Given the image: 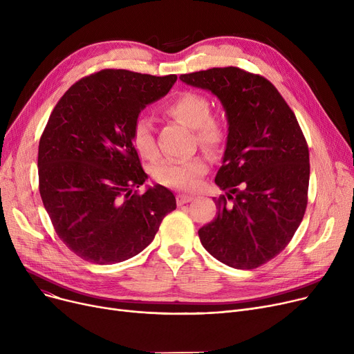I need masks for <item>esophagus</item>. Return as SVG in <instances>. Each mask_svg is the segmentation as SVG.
<instances>
[{
    "mask_svg": "<svg viewBox=\"0 0 354 354\" xmlns=\"http://www.w3.org/2000/svg\"><path fill=\"white\" fill-rule=\"evenodd\" d=\"M191 201H194V196H192V195L179 194V195L176 196V202H178V205H179V207L185 205V203H188V202H191Z\"/></svg>",
    "mask_w": 354,
    "mask_h": 354,
    "instance_id": "obj_1",
    "label": "esophagus"
}]
</instances>
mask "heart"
Returning a JSON list of instances; mask_svg holds the SVG:
<instances>
[{"mask_svg":"<svg viewBox=\"0 0 354 354\" xmlns=\"http://www.w3.org/2000/svg\"><path fill=\"white\" fill-rule=\"evenodd\" d=\"M165 115L194 129L195 140L205 151L215 153L227 140V129L218 118L212 116V106L207 96L196 91H183L163 109ZM132 143L138 153L147 160L158 156V146L153 136L152 124L147 119L139 118L133 124ZM208 171L205 156H194L191 159L178 160L167 159L159 163L153 178L163 187L176 189H192L199 179Z\"/></svg>","mask_w":354,"mask_h":354,"instance_id":"heart-1","label":"heart"}]
</instances>
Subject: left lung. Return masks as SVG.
Returning a JSON list of instances; mask_svg holds the SVG:
<instances>
[{
    "instance_id": "8db88e82",
    "label": "left lung",
    "mask_w": 354,
    "mask_h": 354,
    "mask_svg": "<svg viewBox=\"0 0 354 354\" xmlns=\"http://www.w3.org/2000/svg\"><path fill=\"white\" fill-rule=\"evenodd\" d=\"M227 111L228 139L215 183L218 215L199 239L212 257L252 270L280 254L300 227L310 179L308 146L294 111L266 77L239 67L182 74Z\"/></svg>"
}]
</instances>
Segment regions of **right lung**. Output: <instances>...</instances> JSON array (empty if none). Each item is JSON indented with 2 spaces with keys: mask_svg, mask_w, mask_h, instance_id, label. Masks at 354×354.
Listing matches in <instances>:
<instances>
[{
  "mask_svg": "<svg viewBox=\"0 0 354 354\" xmlns=\"http://www.w3.org/2000/svg\"><path fill=\"white\" fill-rule=\"evenodd\" d=\"M176 79L104 68L74 83L51 111L39 145L40 195L59 238L88 263L138 255L176 208L162 185L138 194L147 175L132 143L140 110Z\"/></svg>",
  "mask_w": 354,
  "mask_h": 354,
  "instance_id": "right-lung-1",
  "label": "right lung"
}]
</instances>
